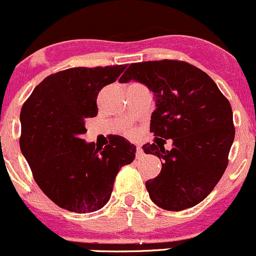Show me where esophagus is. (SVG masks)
I'll return each instance as SVG.
<instances>
[{
    "label": "esophagus",
    "instance_id": "34e87169",
    "mask_svg": "<svg viewBox=\"0 0 256 256\" xmlns=\"http://www.w3.org/2000/svg\"><path fill=\"white\" fill-rule=\"evenodd\" d=\"M143 155V149H142L140 146H136V156H142Z\"/></svg>",
    "mask_w": 256,
    "mask_h": 256
}]
</instances>
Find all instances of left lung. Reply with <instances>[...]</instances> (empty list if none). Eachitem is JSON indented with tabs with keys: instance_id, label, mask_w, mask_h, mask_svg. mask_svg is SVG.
Instances as JSON below:
<instances>
[{
	"instance_id": "1",
	"label": "left lung",
	"mask_w": 256,
	"mask_h": 256,
	"mask_svg": "<svg viewBox=\"0 0 256 256\" xmlns=\"http://www.w3.org/2000/svg\"><path fill=\"white\" fill-rule=\"evenodd\" d=\"M144 84L155 97L150 132L155 143L146 154L162 160V171L146 182L152 201L182 210L204 201L224 174L236 129L230 104L214 81L198 68L178 60L134 62L120 82ZM173 139L165 150L157 139Z\"/></svg>"
}]
</instances>
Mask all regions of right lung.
<instances>
[{
	"mask_svg": "<svg viewBox=\"0 0 256 256\" xmlns=\"http://www.w3.org/2000/svg\"><path fill=\"white\" fill-rule=\"evenodd\" d=\"M127 65L71 68L44 78L20 110V146L42 191L59 207L90 213L108 202L118 171L136 158V146L114 136L96 148L81 136L96 117L97 96Z\"/></svg>",
	"mask_w": 256,
	"mask_h": 256,
	"instance_id": "right-lung-1",
	"label": "right lung"
}]
</instances>
